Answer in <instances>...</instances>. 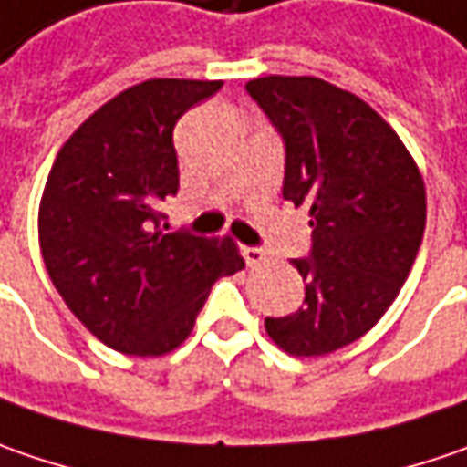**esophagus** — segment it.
Here are the masks:
<instances>
[{"instance_id": "34e87169", "label": "esophagus", "mask_w": 467, "mask_h": 467, "mask_svg": "<svg viewBox=\"0 0 467 467\" xmlns=\"http://www.w3.org/2000/svg\"><path fill=\"white\" fill-rule=\"evenodd\" d=\"M243 255H245V261H248V266H261V264H266L269 261V254L264 251V248H243Z\"/></svg>"}]
</instances>
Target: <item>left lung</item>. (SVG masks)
<instances>
[{
    "label": "left lung",
    "mask_w": 467,
    "mask_h": 467,
    "mask_svg": "<svg viewBox=\"0 0 467 467\" xmlns=\"http://www.w3.org/2000/svg\"><path fill=\"white\" fill-rule=\"evenodd\" d=\"M285 140V201L308 206L311 255L293 264L303 306L266 318V332L297 358L335 353L366 335L413 269L426 188L389 122L355 93L311 75L245 83Z\"/></svg>",
    "instance_id": "left-lung-1"
}]
</instances>
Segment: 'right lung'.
<instances>
[{"label":"right lung","instance_id":"1","mask_svg":"<svg viewBox=\"0 0 467 467\" xmlns=\"http://www.w3.org/2000/svg\"><path fill=\"white\" fill-rule=\"evenodd\" d=\"M222 80L153 78L117 93L51 164L38 243L75 318L125 355H164L193 332L212 285L245 266L230 237L167 233L177 193V119Z\"/></svg>","mask_w":467,"mask_h":467}]
</instances>
